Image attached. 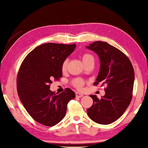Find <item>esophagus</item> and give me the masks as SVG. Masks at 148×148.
<instances>
[{"instance_id":"esophagus-1","label":"esophagus","mask_w":148,"mask_h":148,"mask_svg":"<svg viewBox=\"0 0 148 148\" xmlns=\"http://www.w3.org/2000/svg\"><path fill=\"white\" fill-rule=\"evenodd\" d=\"M76 96L78 98H81V97H82V96H84V95H83V94H82V93L77 92H76Z\"/></svg>"}]
</instances>
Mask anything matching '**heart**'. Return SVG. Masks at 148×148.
I'll return each instance as SVG.
<instances>
[{"label": "heart", "mask_w": 148, "mask_h": 148, "mask_svg": "<svg viewBox=\"0 0 148 148\" xmlns=\"http://www.w3.org/2000/svg\"><path fill=\"white\" fill-rule=\"evenodd\" d=\"M81 59H82V61L83 62L84 65L85 66L89 63H94L95 62V57L91 53H84L82 56H81ZM68 64V61L67 59L65 60V61L63 62L62 64V70L64 71L66 70V68H67V66ZM84 80L81 79L79 78H76L72 81V84L73 86L76 87L78 89H82V87L84 85Z\"/></svg>", "instance_id": "1"}]
</instances>
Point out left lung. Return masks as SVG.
Segmentation results:
<instances>
[{
    "mask_svg": "<svg viewBox=\"0 0 148 148\" xmlns=\"http://www.w3.org/2000/svg\"><path fill=\"white\" fill-rule=\"evenodd\" d=\"M100 60V68L94 85L106 86L105 95L100 99L90 95L92 106L87 113L93 121L108 125L116 121L125 112L132 98L135 74L133 66L124 53L106 42L100 41L86 46Z\"/></svg>",
    "mask_w": 148,
    "mask_h": 148,
    "instance_id": "left-lung-1",
    "label": "left lung"
}]
</instances>
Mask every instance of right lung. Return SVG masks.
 <instances>
[{
    "label": "right lung",
    "mask_w": 148,
    "mask_h": 148,
    "mask_svg": "<svg viewBox=\"0 0 148 148\" xmlns=\"http://www.w3.org/2000/svg\"><path fill=\"white\" fill-rule=\"evenodd\" d=\"M75 47V43L41 45L21 64L16 82L18 97L29 115L41 125L59 123L65 116L69 101L75 97L69 88L60 94L50 90L52 80L62 77V63Z\"/></svg>",
    "instance_id": "obj_1"
}]
</instances>
